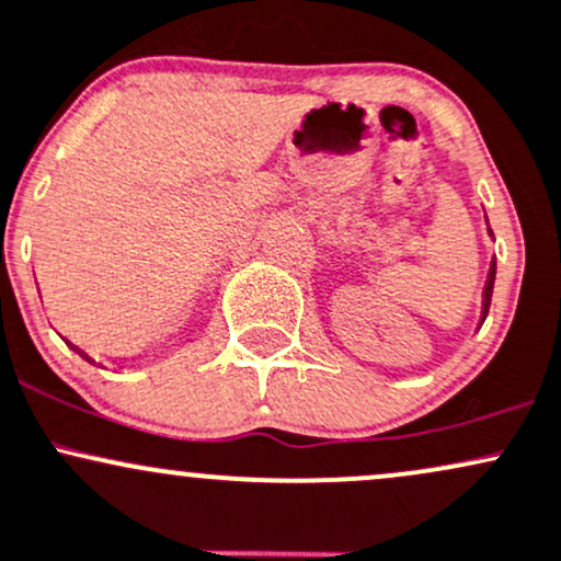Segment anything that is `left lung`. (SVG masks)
I'll use <instances>...</instances> for the list:
<instances>
[{"label":"left lung","mask_w":561,"mask_h":561,"mask_svg":"<svg viewBox=\"0 0 561 561\" xmlns=\"http://www.w3.org/2000/svg\"><path fill=\"white\" fill-rule=\"evenodd\" d=\"M490 236H493V232H490ZM493 283H495V262L490 264L488 280H484V291H482V320L488 318V310H490V299H493Z\"/></svg>","instance_id":"obj_1"}]
</instances>
